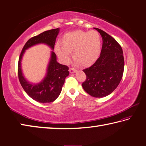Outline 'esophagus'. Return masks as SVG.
<instances>
[{"label": "esophagus", "instance_id": "esophagus-1", "mask_svg": "<svg viewBox=\"0 0 146 146\" xmlns=\"http://www.w3.org/2000/svg\"><path fill=\"white\" fill-rule=\"evenodd\" d=\"M69 72H70V73H71V74L75 73V72H76V70L74 69V68H69Z\"/></svg>", "mask_w": 146, "mask_h": 146}]
</instances>
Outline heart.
Here are the masks:
<instances>
[{
	"mask_svg": "<svg viewBox=\"0 0 146 146\" xmlns=\"http://www.w3.org/2000/svg\"><path fill=\"white\" fill-rule=\"evenodd\" d=\"M63 45L58 42L54 50L64 64H67L71 58V52L75 64L88 67L92 65L100 55L102 39L99 33L95 30L82 31L74 30L66 34L62 39Z\"/></svg>",
	"mask_w": 146,
	"mask_h": 146,
	"instance_id": "b5f03b06",
	"label": "heart"
}]
</instances>
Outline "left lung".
<instances>
[{
  "instance_id": "left-lung-1",
  "label": "left lung",
  "mask_w": 146,
  "mask_h": 146,
  "mask_svg": "<svg viewBox=\"0 0 146 146\" xmlns=\"http://www.w3.org/2000/svg\"><path fill=\"white\" fill-rule=\"evenodd\" d=\"M94 29L102 38V48L95 64L83 70L86 79L82 86L90 95L102 98L111 94L119 85L125 62L122 48L117 41L101 29Z\"/></svg>"
}]
</instances>
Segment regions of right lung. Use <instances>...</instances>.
<instances>
[{
	"label": "right lung",
	"mask_w": 146,
	"mask_h": 146,
	"mask_svg": "<svg viewBox=\"0 0 146 146\" xmlns=\"http://www.w3.org/2000/svg\"><path fill=\"white\" fill-rule=\"evenodd\" d=\"M59 31V28L49 30L32 37L25 44L19 58L18 72L21 86L30 97L40 103L52 102L58 97L65 78L69 75L68 67L57 62L56 54L51 51L45 77L39 83L34 84L27 81L24 77L21 69L22 58L27 49L39 44H44L54 50Z\"/></svg>",
	"instance_id": "right-lung-1"
}]
</instances>
